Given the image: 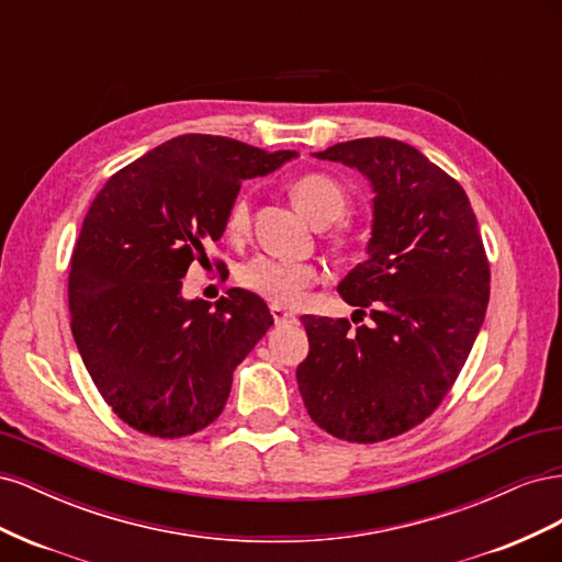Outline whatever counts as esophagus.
I'll return each mask as SVG.
<instances>
[{
	"mask_svg": "<svg viewBox=\"0 0 562 562\" xmlns=\"http://www.w3.org/2000/svg\"><path fill=\"white\" fill-rule=\"evenodd\" d=\"M269 312H271V316H274V323H277V326H288V323H293V321H295V316H293L291 312H285L283 307H277V304H271Z\"/></svg>",
	"mask_w": 562,
	"mask_h": 562,
	"instance_id": "1",
	"label": "esophagus"
}]
</instances>
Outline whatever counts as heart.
Returning a JSON list of instances; mask_svg holds the SVG:
<instances>
[{"label":"heart","mask_w":562,"mask_h":562,"mask_svg":"<svg viewBox=\"0 0 562 562\" xmlns=\"http://www.w3.org/2000/svg\"><path fill=\"white\" fill-rule=\"evenodd\" d=\"M295 206L307 215L314 225L326 227L339 220L347 211V192L335 178L326 173H304L291 184ZM225 227L229 236H244L250 227V199L239 194L227 211ZM239 283L248 293L260 295L277 307H295L304 293L318 283L321 271L310 262H288L269 255H258L239 269Z\"/></svg>","instance_id":"b5f03b06"}]
</instances>
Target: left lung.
I'll list each match as a JSON object with an SVG mask.
<instances>
[{
    "mask_svg": "<svg viewBox=\"0 0 562 562\" xmlns=\"http://www.w3.org/2000/svg\"><path fill=\"white\" fill-rule=\"evenodd\" d=\"M314 157L370 180L368 260L337 285L372 326L302 316L310 356L297 386L310 417L349 443H380L427 419L452 389L483 326L490 262L467 192L413 145L337 143ZM353 314V316H356Z\"/></svg>",
    "mask_w": 562,
    "mask_h": 562,
    "instance_id": "8db88e82",
    "label": "left lung"
}]
</instances>
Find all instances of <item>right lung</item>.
<instances>
[{
  "instance_id": "right-lung-1",
  "label": "right lung",
  "mask_w": 562,
  "mask_h": 562,
  "mask_svg": "<svg viewBox=\"0 0 562 562\" xmlns=\"http://www.w3.org/2000/svg\"><path fill=\"white\" fill-rule=\"evenodd\" d=\"M293 157L187 133L124 166L93 199L70 262V326L100 396L135 431L206 429L234 368L274 326L258 295L229 288L211 307L184 300L180 279L209 260L241 182Z\"/></svg>"
}]
</instances>
